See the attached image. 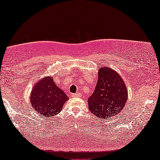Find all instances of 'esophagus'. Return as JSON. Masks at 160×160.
<instances>
[{
    "label": "esophagus",
    "mask_w": 160,
    "mask_h": 160,
    "mask_svg": "<svg viewBox=\"0 0 160 160\" xmlns=\"http://www.w3.org/2000/svg\"><path fill=\"white\" fill-rule=\"evenodd\" d=\"M71 97L72 98H78V97H80V94L79 93H72L71 94Z\"/></svg>",
    "instance_id": "esophagus-1"
}]
</instances>
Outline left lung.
Listing matches in <instances>:
<instances>
[{
  "label": "left lung",
  "mask_w": 160,
  "mask_h": 160,
  "mask_svg": "<svg viewBox=\"0 0 160 160\" xmlns=\"http://www.w3.org/2000/svg\"><path fill=\"white\" fill-rule=\"evenodd\" d=\"M95 90L88 98L91 112L101 119L120 113L125 107L128 92L121 76L112 68L100 67Z\"/></svg>",
  "instance_id": "obj_1"
}]
</instances>
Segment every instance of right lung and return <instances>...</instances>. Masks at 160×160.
<instances>
[{"label":"right lung","instance_id":"obj_1","mask_svg":"<svg viewBox=\"0 0 160 160\" xmlns=\"http://www.w3.org/2000/svg\"><path fill=\"white\" fill-rule=\"evenodd\" d=\"M30 99L35 111L48 118L56 115L61 111L68 97L55 85L51 76H47L34 85Z\"/></svg>","mask_w":160,"mask_h":160}]
</instances>
